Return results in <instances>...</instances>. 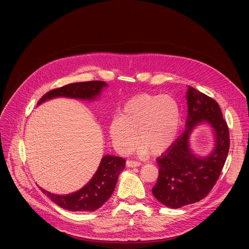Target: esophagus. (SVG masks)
<instances>
[{"instance_id":"34e87169","label":"esophagus","mask_w":249,"mask_h":249,"mask_svg":"<svg viewBox=\"0 0 249 249\" xmlns=\"http://www.w3.org/2000/svg\"><path fill=\"white\" fill-rule=\"evenodd\" d=\"M126 164H127V166H129V167H137V166H140V165H141V162H140V161H137V160H128L126 161Z\"/></svg>"}]
</instances>
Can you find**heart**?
<instances>
[{"instance_id":"obj_1","label":"heart","mask_w":249,"mask_h":249,"mask_svg":"<svg viewBox=\"0 0 249 249\" xmlns=\"http://www.w3.org/2000/svg\"><path fill=\"white\" fill-rule=\"evenodd\" d=\"M180 122V107L174 97L142 93L125 102L120 115L109 124V134L120 153L131 151L138 136L135 151L160 155L173 143Z\"/></svg>"}]
</instances>
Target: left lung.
<instances>
[{
	"mask_svg": "<svg viewBox=\"0 0 249 249\" xmlns=\"http://www.w3.org/2000/svg\"><path fill=\"white\" fill-rule=\"evenodd\" d=\"M186 129L168 150L157 159L159 177L152 192L164 206L180 208L204 199L219 179L230 150L229 127L215 99L188 87ZM214 129L216 145L206 158L195 156L189 148V136L199 123Z\"/></svg>",
	"mask_w": 249,
	"mask_h": 249,
	"instance_id": "8db88e82",
	"label": "left lung"
}]
</instances>
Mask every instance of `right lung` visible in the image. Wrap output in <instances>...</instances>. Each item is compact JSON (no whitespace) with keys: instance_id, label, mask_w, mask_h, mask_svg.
Wrapping results in <instances>:
<instances>
[{"instance_id":"right-lung-1","label":"right lung","mask_w":249,"mask_h":249,"mask_svg":"<svg viewBox=\"0 0 249 249\" xmlns=\"http://www.w3.org/2000/svg\"><path fill=\"white\" fill-rule=\"evenodd\" d=\"M106 86L107 84L102 81L69 84L46 92L39 99L37 104L58 96L93 99L99 95L101 89ZM125 161L126 160L121 157H103L90 181L82 189L74 193L57 195L50 193L41 187L39 188L54 203L63 209L72 212H93L100 208L112 195L118 176L125 167Z\"/></svg>"}]
</instances>
